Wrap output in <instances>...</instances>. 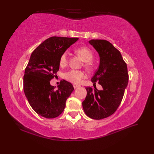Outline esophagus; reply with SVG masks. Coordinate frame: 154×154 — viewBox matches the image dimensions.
<instances>
[{"mask_svg": "<svg viewBox=\"0 0 154 154\" xmlns=\"http://www.w3.org/2000/svg\"><path fill=\"white\" fill-rule=\"evenodd\" d=\"M73 87H74V88H78V87H79V85H76V84H74V85H73Z\"/></svg>", "mask_w": 154, "mask_h": 154, "instance_id": "obj_1", "label": "esophagus"}]
</instances>
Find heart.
<instances>
[{
    "label": "heart",
    "mask_w": 154,
    "mask_h": 154,
    "mask_svg": "<svg viewBox=\"0 0 154 154\" xmlns=\"http://www.w3.org/2000/svg\"><path fill=\"white\" fill-rule=\"evenodd\" d=\"M76 53L80 56L83 61L85 62H91L93 58V53L91 50L86 47L79 48L76 50ZM68 61L67 52L63 53L60 58V66L61 67L66 66ZM88 64V63H87ZM85 76L84 72L78 70H70L64 74V78L67 81L73 83H78L82 78Z\"/></svg>",
    "instance_id": "b5f03b06"
}]
</instances>
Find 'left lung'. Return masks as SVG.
I'll list each match as a JSON object with an SVG mask.
<instances>
[{"instance_id": "1", "label": "left lung", "mask_w": 154, "mask_h": 154, "mask_svg": "<svg viewBox=\"0 0 154 154\" xmlns=\"http://www.w3.org/2000/svg\"><path fill=\"white\" fill-rule=\"evenodd\" d=\"M97 52L100 65L91 78L93 85L98 82L102 89L86 87L87 91L82 106L85 113L94 119H101L113 114L122 101L128 82L127 64L122 54L109 41H88Z\"/></svg>"}]
</instances>
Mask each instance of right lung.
Returning <instances> with one entry per match:
<instances>
[{"label": "right lung", "instance_id": "add662e5", "mask_svg": "<svg viewBox=\"0 0 154 154\" xmlns=\"http://www.w3.org/2000/svg\"><path fill=\"white\" fill-rule=\"evenodd\" d=\"M78 38L52 36L32 53L24 76V91L32 109L45 118L61 114L67 99L74 91L71 83L63 80L55 90L50 81L58 71L62 54Z\"/></svg>", "mask_w": 154, "mask_h": 154}]
</instances>
